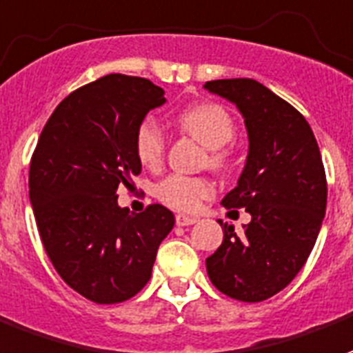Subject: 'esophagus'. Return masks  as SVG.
<instances>
[{
	"label": "esophagus",
	"instance_id": "esophagus-1",
	"mask_svg": "<svg viewBox=\"0 0 353 353\" xmlns=\"http://www.w3.org/2000/svg\"><path fill=\"white\" fill-rule=\"evenodd\" d=\"M193 223H197V217L184 216V214H179V216H176V225H179V227H188V225Z\"/></svg>",
	"mask_w": 353,
	"mask_h": 353
}]
</instances>
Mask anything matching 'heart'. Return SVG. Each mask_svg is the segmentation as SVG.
<instances>
[{"label": "heart", "instance_id": "obj_1", "mask_svg": "<svg viewBox=\"0 0 353 353\" xmlns=\"http://www.w3.org/2000/svg\"><path fill=\"white\" fill-rule=\"evenodd\" d=\"M176 124L210 148V163L225 167L230 160L227 143L236 134V124L229 111L216 102L190 105L176 115ZM137 160L148 169H158L165 156V136L154 121H143L136 132ZM158 199L174 210L195 212L214 195V184L203 176L169 174L158 184Z\"/></svg>", "mask_w": 353, "mask_h": 353}]
</instances>
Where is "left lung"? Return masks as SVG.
I'll return each mask as SVG.
<instances>
[{
  "label": "left lung",
  "instance_id": "1",
  "mask_svg": "<svg viewBox=\"0 0 353 353\" xmlns=\"http://www.w3.org/2000/svg\"><path fill=\"white\" fill-rule=\"evenodd\" d=\"M205 89L245 119L248 161L221 205L251 214L243 234L219 221L223 243L206 259V272L219 292L256 303L281 292L311 255L327 203L324 163L305 117L262 83L214 79Z\"/></svg>",
  "mask_w": 353,
  "mask_h": 353
}]
</instances>
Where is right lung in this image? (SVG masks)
<instances>
[{
    "instance_id": "1",
    "label": "right lung",
    "mask_w": 353,
    "mask_h": 353,
    "mask_svg": "<svg viewBox=\"0 0 353 353\" xmlns=\"http://www.w3.org/2000/svg\"><path fill=\"white\" fill-rule=\"evenodd\" d=\"M165 102L150 79L108 74L61 102L29 165V199L46 255L66 285L94 303H121L150 279L173 212L130 214L117 190L141 173L136 132Z\"/></svg>"
}]
</instances>
